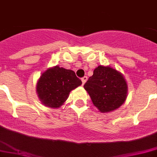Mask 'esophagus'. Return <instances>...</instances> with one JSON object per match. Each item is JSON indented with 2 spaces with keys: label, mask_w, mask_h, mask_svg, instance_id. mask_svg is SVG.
<instances>
[{
  "label": "esophagus",
  "mask_w": 157,
  "mask_h": 157,
  "mask_svg": "<svg viewBox=\"0 0 157 157\" xmlns=\"http://www.w3.org/2000/svg\"><path fill=\"white\" fill-rule=\"evenodd\" d=\"M81 80L82 82V84H84L86 82V80H87V77H86V76H84V77L82 78Z\"/></svg>",
  "instance_id": "obj_1"
}]
</instances>
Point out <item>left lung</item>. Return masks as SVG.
I'll list each match as a JSON object with an SVG mask.
<instances>
[{
  "instance_id": "8db88e82",
  "label": "left lung",
  "mask_w": 157,
  "mask_h": 157,
  "mask_svg": "<svg viewBox=\"0 0 157 157\" xmlns=\"http://www.w3.org/2000/svg\"><path fill=\"white\" fill-rule=\"evenodd\" d=\"M93 103L101 112L117 109L127 98L128 85L124 76L109 67L99 66L84 84Z\"/></svg>"
}]
</instances>
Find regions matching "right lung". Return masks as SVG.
Here are the masks:
<instances>
[{
    "mask_svg": "<svg viewBox=\"0 0 157 157\" xmlns=\"http://www.w3.org/2000/svg\"><path fill=\"white\" fill-rule=\"evenodd\" d=\"M82 84L71 70L55 67L46 71L37 84V92L45 106L59 107L69 97L71 90Z\"/></svg>",
    "mask_w": 157,
    "mask_h": 157,
    "instance_id": "right-lung-1",
    "label": "right lung"
}]
</instances>
